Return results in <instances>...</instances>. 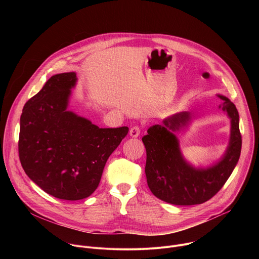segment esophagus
<instances>
[{
	"label": "esophagus",
	"mask_w": 259,
	"mask_h": 259,
	"mask_svg": "<svg viewBox=\"0 0 259 259\" xmlns=\"http://www.w3.org/2000/svg\"><path fill=\"white\" fill-rule=\"evenodd\" d=\"M130 136L133 137V138H137L139 135H140V128L137 127V126H134L130 129V132H129Z\"/></svg>",
	"instance_id": "34e87169"
}]
</instances>
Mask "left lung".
Segmentation results:
<instances>
[{"instance_id":"left-lung-1","label":"left lung","mask_w":259,"mask_h":259,"mask_svg":"<svg viewBox=\"0 0 259 259\" xmlns=\"http://www.w3.org/2000/svg\"><path fill=\"white\" fill-rule=\"evenodd\" d=\"M216 95L224 101L218 108L231 120L229 143L218 161L208 166H195L182 155L176 134L189 129L194 120L190 112L164 119L162 125L150 127L142 137L147 186L160 200L180 206L202 204L224 187L237 166L242 147L238 109L228 97Z\"/></svg>"}]
</instances>
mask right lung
<instances>
[{
  "instance_id": "add662e5",
  "label": "right lung",
  "mask_w": 259,
  "mask_h": 259,
  "mask_svg": "<svg viewBox=\"0 0 259 259\" xmlns=\"http://www.w3.org/2000/svg\"><path fill=\"white\" fill-rule=\"evenodd\" d=\"M76 72L52 76L24 105L18 151L26 175L47 194L77 201L97 189L128 127L99 128L68 109Z\"/></svg>"
}]
</instances>
